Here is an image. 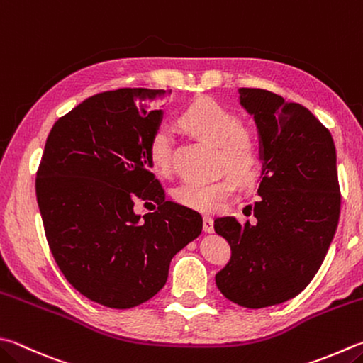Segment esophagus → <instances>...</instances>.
I'll use <instances>...</instances> for the list:
<instances>
[{"label": "esophagus", "instance_id": "1", "mask_svg": "<svg viewBox=\"0 0 363 363\" xmlns=\"http://www.w3.org/2000/svg\"><path fill=\"white\" fill-rule=\"evenodd\" d=\"M203 230L213 232V220H211V216H203Z\"/></svg>", "mask_w": 363, "mask_h": 363}]
</instances>
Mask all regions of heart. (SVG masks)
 <instances>
[{
	"label": "heart",
	"instance_id": "heart-1",
	"mask_svg": "<svg viewBox=\"0 0 363 363\" xmlns=\"http://www.w3.org/2000/svg\"><path fill=\"white\" fill-rule=\"evenodd\" d=\"M180 123L196 138L220 148V166L228 169L238 182H251L262 162V150L256 133L242 125L235 112L210 98L189 104L180 115ZM148 160L161 175L169 174L172 164V131L166 125L155 129L148 142ZM234 180L221 177L213 182H183L174 189L175 201L189 208L221 210L234 193Z\"/></svg>",
	"mask_w": 363,
	"mask_h": 363
}]
</instances>
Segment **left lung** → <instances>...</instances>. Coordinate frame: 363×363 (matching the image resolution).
I'll return each mask as SVG.
<instances>
[{"label": "left lung", "mask_w": 363, "mask_h": 363, "mask_svg": "<svg viewBox=\"0 0 363 363\" xmlns=\"http://www.w3.org/2000/svg\"><path fill=\"white\" fill-rule=\"evenodd\" d=\"M262 150L255 223L216 218L230 261L216 273L225 298L245 308L283 303L302 292L329 251L341 194L332 134L308 108L259 88H238Z\"/></svg>", "instance_id": "left-lung-1"}]
</instances>
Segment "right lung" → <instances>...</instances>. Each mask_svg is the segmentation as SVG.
I'll list each match as a JSON object with an SVG mask.
<instances>
[{
  "instance_id": "add662e5",
  "label": "right lung",
  "mask_w": 363,
  "mask_h": 363,
  "mask_svg": "<svg viewBox=\"0 0 363 363\" xmlns=\"http://www.w3.org/2000/svg\"><path fill=\"white\" fill-rule=\"evenodd\" d=\"M170 91L120 88L55 123L36 174L50 251L82 296L126 310L158 294L172 257L202 232V216L166 201L148 160ZM138 199L159 208L140 217Z\"/></svg>"
}]
</instances>
